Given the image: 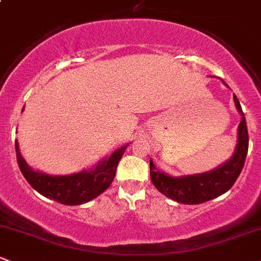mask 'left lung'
I'll use <instances>...</instances> for the list:
<instances>
[{"label":"left lung","mask_w":261,"mask_h":261,"mask_svg":"<svg viewBox=\"0 0 261 261\" xmlns=\"http://www.w3.org/2000/svg\"><path fill=\"white\" fill-rule=\"evenodd\" d=\"M224 85L228 86L225 82ZM234 103L238 112L242 114V122L239 123V128H238V144L231 158L226 163L219 165L210 172L184 176H172L161 170H156L155 165L150 159V179L154 187L162 194L178 203L200 204L219 197L234 186L245 163L249 147L245 116L243 113L239 99L235 94Z\"/></svg>","instance_id":"1"}]
</instances>
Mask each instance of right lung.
Returning <instances> with one entry per match:
<instances>
[{
	"label": "right lung",
	"mask_w": 261,
	"mask_h": 261,
	"mask_svg": "<svg viewBox=\"0 0 261 261\" xmlns=\"http://www.w3.org/2000/svg\"><path fill=\"white\" fill-rule=\"evenodd\" d=\"M15 144L19 170L31 187L43 197L64 205H80L87 203L108 189L116 175L120 158L128 147L123 145L114 150L109 158L102 159L94 169L82 170L71 175H51L33 170L19 153L18 142L16 141Z\"/></svg>",
	"instance_id": "add662e5"
}]
</instances>
